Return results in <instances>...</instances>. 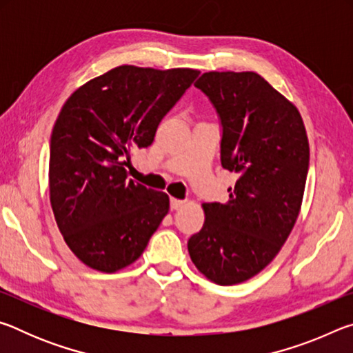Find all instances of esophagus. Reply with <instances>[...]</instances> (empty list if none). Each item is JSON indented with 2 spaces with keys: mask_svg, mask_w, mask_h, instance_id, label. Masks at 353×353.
I'll use <instances>...</instances> for the list:
<instances>
[{
  "mask_svg": "<svg viewBox=\"0 0 353 353\" xmlns=\"http://www.w3.org/2000/svg\"><path fill=\"white\" fill-rule=\"evenodd\" d=\"M185 205V201H181V199H171V208L172 210H179V208H182Z\"/></svg>",
  "mask_w": 353,
  "mask_h": 353,
  "instance_id": "obj_1",
  "label": "esophagus"
}]
</instances>
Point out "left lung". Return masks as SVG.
Masks as SVG:
<instances>
[{
  "label": "left lung",
  "mask_w": 353,
  "mask_h": 353,
  "mask_svg": "<svg viewBox=\"0 0 353 353\" xmlns=\"http://www.w3.org/2000/svg\"><path fill=\"white\" fill-rule=\"evenodd\" d=\"M216 109L221 165L236 172L229 201L202 204L191 261L218 285L246 282L270 265L296 224L310 163L296 105L254 71H208L194 83Z\"/></svg>",
  "instance_id": "8db88e82"
}]
</instances>
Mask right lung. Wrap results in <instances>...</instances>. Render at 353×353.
Masks as SVG:
<instances>
[{
	"label": "right lung",
	"instance_id": "add662e5",
	"mask_svg": "<svg viewBox=\"0 0 353 353\" xmlns=\"http://www.w3.org/2000/svg\"><path fill=\"white\" fill-rule=\"evenodd\" d=\"M199 73L121 65L63 104L50 143V201L65 243L92 270L132 265L168 213V194L128 179L124 166Z\"/></svg>",
	"mask_w": 353,
	"mask_h": 353
}]
</instances>
